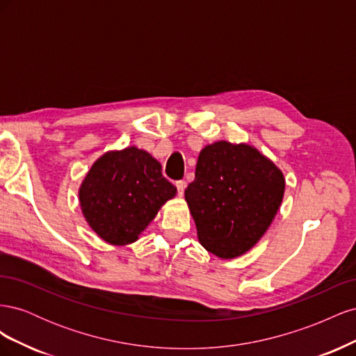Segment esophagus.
<instances>
[{
	"mask_svg": "<svg viewBox=\"0 0 356 356\" xmlns=\"http://www.w3.org/2000/svg\"><path fill=\"white\" fill-rule=\"evenodd\" d=\"M175 186H177V190H178V195H179V196L184 195V190H186V187H187V182H186L184 179H179V181L175 182Z\"/></svg>",
	"mask_w": 356,
	"mask_h": 356,
	"instance_id": "34e87169",
	"label": "esophagus"
}]
</instances>
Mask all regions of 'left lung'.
<instances>
[{
	"label": "left lung",
	"mask_w": 356,
	"mask_h": 356,
	"mask_svg": "<svg viewBox=\"0 0 356 356\" xmlns=\"http://www.w3.org/2000/svg\"><path fill=\"white\" fill-rule=\"evenodd\" d=\"M284 191L282 172L257 148L218 141L200 152L196 178L184 195L202 246L234 258L270 227Z\"/></svg>",
	"instance_id": "obj_1"
}]
</instances>
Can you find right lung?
Returning a JSON list of instances; mask_svg holds the SVG:
<instances>
[{
  "mask_svg": "<svg viewBox=\"0 0 356 356\" xmlns=\"http://www.w3.org/2000/svg\"><path fill=\"white\" fill-rule=\"evenodd\" d=\"M177 195L161 165L144 149L127 147L95 161L80 187V204L92 230L111 245L138 239L157 211Z\"/></svg>",
  "mask_w": 356,
  "mask_h": 356,
  "instance_id": "obj_1",
  "label": "right lung"
}]
</instances>
